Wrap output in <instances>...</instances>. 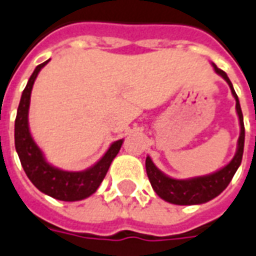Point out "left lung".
<instances>
[{
  "mask_svg": "<svg viewBox=\"0 0 256 256\" xmlns=\"http://www.w3.org/2000/svg\"><path fill=\"white\" fill-rule=\"evenodd\" d=\"M215 73L219 74L224 81L228 84L231 92L236 100V112L239 116V124H240V134H239L238 148L234 158L230 164H227L220 170L215 171L212 174L203 175V176H195L188 179H174L164 174L156 164H152L150 156L146 158V172H148V180L152 183V188L158 196L172 204H180V206H190V204H200L206 203L215 196H218L222 192L240 166L243 156V148H244V124H243V114L240 104H239L238 96L235 92L232 84L227 77V74L223 70L218 69L215 64H212Z\"/></svg>",
  "mask_w": 256,
  "mask_h": 256,
  "instance_id": "obj_1",
  "label": "left lung"
}]
</instances>
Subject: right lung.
<instances>
[{
	"mask_svg": "<svg viewBox=\"0 0 256 256\" xmlns=\"http://www.w3.org/2000/svg\"><path fill=\"white\" fill-rule=\"evenodd\" d=\"M50 60H48L34 69L25 90L22 92L17 116H16V124H14L16 150H17L22 168L25 170L28 178L41 192L58 200H65V202L82 200L94 194L96 188L100 187L112 160L120 152L124 140L112 142L108 152H104V156L94 166L84 171H65L48 164L41 148H38L30 134L28 116H29L30 94H32L34 81L42 68Z\"/></svg>",
	"mask_w": 256,
	"mask_h": 256,
	"instance_id": "1",
	"label": "right lung"
}]
</instances>
